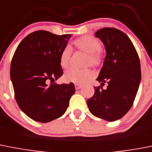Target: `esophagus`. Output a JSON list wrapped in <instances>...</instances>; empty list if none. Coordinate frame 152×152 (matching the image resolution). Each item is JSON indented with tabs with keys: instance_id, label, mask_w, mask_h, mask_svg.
Masks as SVG:
<instances>
[{
	"instance_id": "1",
	"label": "esophagus",
	"mask_w": 152,
	"mask_h": 152,
	"mask_svg": "<svg viewBox=\"0 0 152 152\" xmlns=\"http://www.w3.org/2000/svg\"><path fill=\"white\" fill-rule=\"evenodd\" d=\"M75 89H76V90H80V89L82 87V85H80V84H77V83H75Z\"/></svg>"
}]
</instances>
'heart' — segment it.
<instances>
[{
	"label": "heart",
	"instance_id": "obj_1",
	"mask_svg": "<svg viewBox=\"0 0 152 152\" xmlns=\"http://www.w3.org/2000/svg\"><path fill=\"white\" fill-rule=\"evenodd\" d=\"M73 44L76 48L87 53L86 65H90L92 66H99L101 65L103 61V57L100 51L102 46L96 38L92 36H83L75 40ZM71 55L72 50L69 47H65L61 52L59 63L62 69L68 68ZM94 75V72L90 69H70L65 72L63 79L67 83L83 84L91 80Z\"/></svg>",
	"mask_w": 152,
	"mask_h": 152
}]
</instances>
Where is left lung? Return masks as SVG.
Listing matches in <instances>:
<instances>
[{"label": "left lung", "mask_w": 152, "mask_h": 152, "mask_svg": "<svg viewBox=\"0 0 152 152\" xmlns=\"http://www.w3.org/2000/svg\"><path fill=\"white\" fill-rule=\"evenodd\" d=\"M105 48L103 65L94 87V95L87 101L90 113L112 122L130 109L141 81V66L133 43L126 34L114 28H103L95 33ZM105 83L107 88L101 87Z\"/></svg>", "instance_id": "obj_1"}]
</instances>
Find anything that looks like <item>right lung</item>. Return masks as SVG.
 <instances>
[{
  "instance_id": "obj_1",
  "label": "right lung",
  "mask_w": 152,
  "mask_h": 152,
  "mask_svg": "<svg viewBox=\"0 0 152 152\" xmlns=\"http://www.w3.org/2000/svg\"><path fill=\"white\" fill-rule=\"evenodd\" d=\"M71 37L37 31L26 36L15 51L10 65L15 98L20 109L35 121L47 123L62 116L75 93L73 83H54L63 74L59 56Z\"/></svg>"
}]
</instances>
